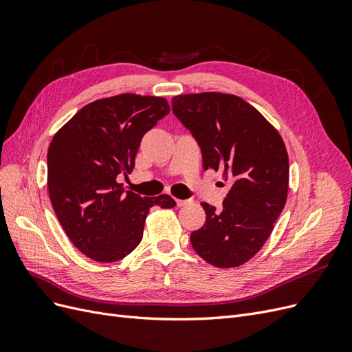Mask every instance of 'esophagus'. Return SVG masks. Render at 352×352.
<instances>
[{"label": "esophagus", "instance_id": "34e87169", "mask_svg": "<svg viewBox=\"0 0 352 352\" xmlns=\"http://www.w3.org/2000/svg\"><path fill=\"white\" fill-rule=\"evenodd\" d=\"M188 202H190L189 199H176V204H177V207H184V206H186Z\"/></svg>", "mask_w": 352, "mask_h": 352}]
</instances>
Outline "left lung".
Here are the masks:
<instances>
[{"instance_id":"left-lung-1","label":"left lung","mask_w":352,"mask_h":352,"mask_svg":"<svg viewBox=\"0 0 352 352\" xmlns=\"http://www.w3.org/2000/svg\"><path fill=\"white\" fill-rule=\"evenodd\" d=\"M172 105L201 148L202 168L221 172L230 186L220 210L202 202L206 223L190 233V243L211 265L239 267L261 250L285 207L289 186L285 142L236 95H176Z\"/></svg>"}]
</instances>
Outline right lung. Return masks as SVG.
<instances>
[{
    "label": "right lung",
    "instance_id": "obj_1",
    "mask_svg": "<svg viewBox=\"0 0 352 352\" xmlns=\"http://www.w3.org/2000/svg\"><path fill=\"white\" fill-rule=\"evenodd\" d=\"M170 111L163 97L120 94L82 107L52 136L48 192L66 235L100 263L122 260L140 245L150 208H173L170 195L140 197L117 176L132 173L142 136Z\"/></svg>",
    "mask_w": 352,
    "mask_h": 352
}]
</instances>
